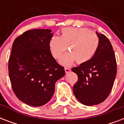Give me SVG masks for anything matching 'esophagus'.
<instances>
[{"label":"esophagus","instance_id":"esophagus-1","mask_svg":"<svg viewBox=\"0 0 124 124\" xmlns=\"http://www.w3.org/2000/svg\"><path fill=\"white\" fill-rule=\"evenodd\" d=\"M65 71H66V73H70L71 71V69H70V68H65Z\"/></svg>","mask_w":124,"mask_h":124}]
</instances>
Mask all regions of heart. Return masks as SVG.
Segmentation results:
<instances>
[{
	"mask_svg": "<svg viewBox=\"0 0 124 124\" xmlns=\"http://www.w3.org/2000/svg\"><path fill=\"white\" fill-rule=\"evenodd\" d=\"M61 37L53 36L49 40V46L53 56L60 59L64 66H70L77 62L84 64L91 60L99 46V38L94 32L85 28H65L61 31Z\"/></svg>",
	"mask_w": 124,
	"mask_h": 124,
	"instance_id": "b5f03b06",
	"label": "heart"
}]
</instances>
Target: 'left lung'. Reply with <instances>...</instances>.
<instances>
[{
	"label": "left lung",
	"mask_w": 124,
	"mask_h": 124,
	"mask_svg": "<svg viewBox=\"0 0 124 124\" xmlns=\"http://www.w3.org/2000/svg\"><path fill=\"white\" fill-rule=\"evenodd\" d=\"M96 33L100 40L96 54L89 62L71 69L78 76L73 93L85 106L104 102L109 95L116 75V61L111 44L104 35Z\"/></svg>",
	"instance_id": "obj_1"
}]
</instances>
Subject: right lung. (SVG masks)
Segmentation results:
<instances>
[{
  "label": "right lung",
  "instance_id": "right-lung-1",
  "mask_svg": "<svg viewBox=\"0 0 124 124\" xmlns=\"http://www.w3.org/2000/svg\"><path fill=\"white\" fill-rule=\"evenodd\" d=\"M51 30H28L13 44L8 71L13 92L29 106H41L53 95L54 84L65 75L49 49Z\"/></svg>",
  "mask_w": 124,
  "mask_h": 124
}]
</instances>
